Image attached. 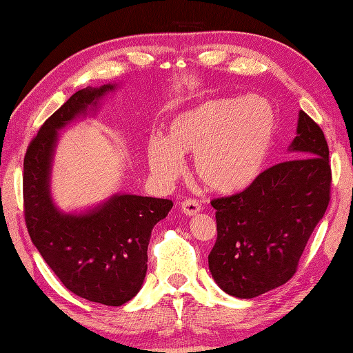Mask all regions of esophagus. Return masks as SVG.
I'll list each match as a JSON object with an SVG mask.
<instances>
[{
	"label": "esophagus",
	"mask_w": 353,
	"mask_h": 353,
	"mask_svg": "<svg viewBox=\"0 0 353 353\" xmlns=\"http://www.w3.org/2000/svg\"><path fill=\"white\" fill-rule=\"evenodd\" d=\"M182 212L187 214V216H194L201 212V204L196 199H187L182 202Z\"/></svg>",
	"instance_id": "34e87169"
}]
</instances>
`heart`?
<instances>
[{"label":"heart","instance_id":"1","mask_svg":"<svg viewBox=\"0 0 353 353\" xmlns=\"http://www.w3.org/2000/svg\"><path fill=\"white\" fill-rule=\"evenodd\" d=\"M276 124V110L261 97L205 101L172 117L165 140L148 143L149 168L170 183L182 171V155L193 154L194 174L208 190L240 193L265 168Z\"/></svg>","mask_w":353,"mask_h":353}]
</instances>
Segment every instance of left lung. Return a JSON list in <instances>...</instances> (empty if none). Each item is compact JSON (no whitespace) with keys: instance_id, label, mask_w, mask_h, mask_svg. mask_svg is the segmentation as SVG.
I'll use <instances>...</instances> for the list:
<instances>
[{"instance_id":"left-lung-1","label":"left lung","mask_w":353,"mask_h":353,"mask_svg":"<svg viewBox=\"0 0 353 353\" xmlns=\"http://www.w3.org/2000/svg\"><path fill=\"white\" fill-rule=\"evenodd\" d=\"M292 159L263 171L244 191L212 201L216 243L208 270L227 294L252 299L294 276L299 259L330 201L324 132L299 112Z\"/></svg>"}]
</instances>
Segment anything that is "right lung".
Here are the masks:
<instances>
[{"label":"right lung","mask_w":353,"mask_h":353,"mask_svg":"<svg viewBox=\"0 0 353 353\" xmlns=\"http://www.w3.org/2000/svg\"><path fill=\"white\" fill-rule=\"evenodd\" d=\"M118 83L76 92L46 119L29 145L23 198L29 236L59 280L87 301L119 307L141 290L154 225L172 208L170 199L115 193L81 212H63L51 193L59 130L97 112Z\"/></svg>","instance_id":"right-lung-1"}]
</instances>
